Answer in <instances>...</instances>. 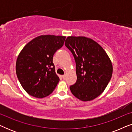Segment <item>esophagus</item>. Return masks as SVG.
I'll return each mask as SVG.
<instances>
[{"mask_svg": "<svg viewBox=\"0 0 132 132\" xmlns=\"http://www.w3.org/2000/svg\"><path fill=\"white\" fill-rule=\"evenodd\" d=\"M62 77L63 79H65V75H62Z\"/></svg>", "mask_w": 132, "mask_h": 132, "instance_id": "esophagus-1", "label": "esophagus"}]
</instances>
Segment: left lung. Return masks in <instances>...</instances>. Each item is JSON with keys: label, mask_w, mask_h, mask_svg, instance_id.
<instances>
[{"label": "left lung", "mask_w": 132, "mask_h": 132, "mask_svg": "<svg viewBox=\"0 0 132 132\" xmlns=\"http://www.w3.org/2000/svg\"><path fill=\"white\" fill-rule=\"evenodd\" d=\"M65 45L76 64L77 81L70 91L79 100L87 102L99 96L109 84L113 68L109 57L97 42L85 37H68Z\"/></svg>", "instance_id": "obj_1"}]
</instances>
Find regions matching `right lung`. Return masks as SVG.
<instances>
[{
  "instance_id": "right-lung-1",
  "label": "right lung",
  "mask_w": 132,
  "mask_h": 132,
  "mask_svg": "<svg viewBox=\"0 0 132 132\" xmlns=\"http://www.w3.org/2000/svg\"><path fill=\"white\" fill-rule=\"evenodd\" d=\"M65 36L41 35L29 42L16 61L18 79L29 94L37 98L48 96L55 89L59 78L53 57L64 45Z\"/></svg>"
}]
</instances>
